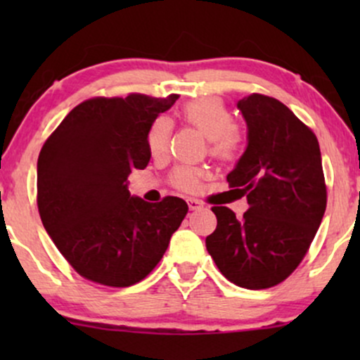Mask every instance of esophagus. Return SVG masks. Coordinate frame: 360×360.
<instances>
[{
	"label": "esophagus",
	"instance_id": "34e87169",
	"mask_svg": "<svg viewBox=\"0 0 360 360\" xmlns=\"http://www.w3.org/2000/svg\"><path fill=\"white\" fill-rule=\"evenodd\" d=\"M188 206H189V210H191V212H194V210H201V208H203V203H201L200 200H194V198H189Z\"/></svg>",
	"mask_w": 360,
	"mask_h": 360
}]
</instances>
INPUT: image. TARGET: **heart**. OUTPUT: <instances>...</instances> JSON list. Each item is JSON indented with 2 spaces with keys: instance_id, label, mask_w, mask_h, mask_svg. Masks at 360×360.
<instances>
[{
  "instance_id": "obj_1",
  "label": "heart",
  "mask_w": 360,
  "mask_h": 360,
  "mask_svg": "<svg viewBox=\"0 0 360 360\" xmlns=\"http://www.w3.org/2000/svg\"><path fill=\"white\" fill-rule=\"evenodd\" d=\"M181 117L186 123L196 127L206 139H210V150L213 155L229 159L237 150V134L233 130V117L223 101L217 98H200L189 101L181 110ZM172 134V123L166 117L154 120L147 131V147L152 157H162L169 150V140ZM174 181L183 189H196L200 186L201 172L191 167H179Z\"/></svg>"
}]
</instances>
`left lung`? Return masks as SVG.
<instances>
[{"mask_svg":"<svg viewBox=\"0 0 360 360\" xmlns=\"http://www.w3.org/2000/svg\"><path fill=\"white\" fill-rule=\"evenodd\" d=\"M247 123V147L226 181L247 196L242 220L213 206L217 230L206 250L226 279L266 289L298 267L326 208L318 140L286 105L250 94L237 103Z\"/></svg>","mask_w":360,"mask_h":360,"instance_id":"left-lung-1","label":"left lung"}]
</instances>
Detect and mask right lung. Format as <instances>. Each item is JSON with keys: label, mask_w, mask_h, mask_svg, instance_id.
Returning <instances> with one entry per match:
<instances>
[{"label": "right lung", "mask_w": 360, "mask_h": 360, "mask_svg": "<svg viewBox=\"0 0 360 360\" xmlns=\"http://www.w3.org/2000/svg\"><path fill=\"white\" fill-rule=\"evenodd\" d=\"M177 100L93 98L53 131L37 162V205L49 237L82 278L113 288L142 281L188 213L176 196L147 203L127 177L147 167V131Z\"/></svg>", "instance_id": "obj_1"}]
</instances>
